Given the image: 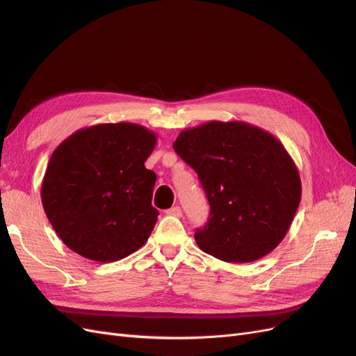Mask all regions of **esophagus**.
Listing matches in <instances>:
<instances>
[{
    "label": "esophagus",
    "mask_w": 356,
    "mask_h": 356,
    "mask_svg": "<svg viewBox=\"0 0 356 356\" xmlns=\"http://www.w3.org/2000/svg\"><path fill=\"white\" fill-rule=\"evenodd\" d=\"M168 215H172V217H182V211H181V208L179 207H174V208H170V209H168V212H166Z\"/></svg>",
    "instance_id": "1"
}]
</instances>
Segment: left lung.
<instances>
[{
  "label": "left lung",
  "mask_w": 356,
  "mask_h": 356,
  "mask_svg": "<svg viewBox=\"0 0 356 356\" xmlns=\"http://www.w3.org/2000/svg\"><path fill=\"white\" fill-rule=\"evenodd\" d=\"M197 172L211 217L195 239L227 263H251L282 242L301 199V179L284 144L246 122H207L174 143Z\"/></svg>",
  "instance_id": "left-lung-1"
}]
</instances>
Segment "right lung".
Masks as SVG:
<instances>
[{"label":"right lung","instance_id":"1","mask_svg":"<svg viewBox=\"0 0 356 356\" xmlns=\"http://www.w3.org/2000/svg\"><path fill=\"white\" fill-rule=\"evenodd\" d=\"M157 135L136 123L79 129L53 152L41 182V203L60 241L98 263L138 251L159 211L156 174L145 168Z\"/></svg>","mask_w":356,"mask_h":356}]
</instances>
